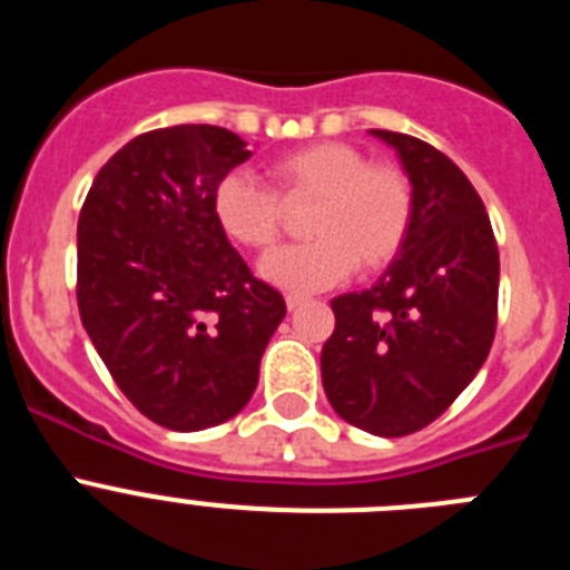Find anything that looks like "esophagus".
Instances as JSON below:
<instances>
[{
	"instance_id": "obj_1",
	"label": "esophagus",
	"mask_w": 570,
	"mask_h": 570,
	"mask_svg": "<svg viewBox=\"0 0 570 570\" xmlns=\"http://www.w3.org/2000/svg\"><path fill=\"white\" fill-rule=\"evenodd\" d=\"M305 296H296V294H288L285 296V305H288V311H296V308H302V305H305Z\"/></svg>"
}]
</instances>
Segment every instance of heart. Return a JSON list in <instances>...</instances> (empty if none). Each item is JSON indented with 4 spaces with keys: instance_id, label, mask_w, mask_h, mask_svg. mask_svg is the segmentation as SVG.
Wrapping results in <instances>:
<instances>
[{
    "instance_id": "b5f03b06",
    "label": "heart",
    "mask_w": 570,
    "mask_h": 570,
    "mask_svg": "<svg viewBox=\"0 0 570 570\" xmlns=\"http://www.w3.org/2000/svg\"><path fill=\"white\" fill-rule=\"evenodd\" d=\"M274 190L248 174H228L214 190V216L230 242L271 250L285 228V208L311 205L305 245L265 256L259 274L285 291L331 288L356 268L376 274L405 248L414 225V188L402 168L371 163L345 142H314L276 156Z\"/></svg>"
}]
</instances>
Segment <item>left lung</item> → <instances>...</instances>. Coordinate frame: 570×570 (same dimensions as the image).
<instances>
[{"mask_svg": "<svg viewBox=\"0 0 570 570\" xmlns=\"http://www.w3.org/2000/svg\"><path fill=\"white\" fill-rule=\"evenodd\" d=\"M371 134L411 179L414 225L371 288L331 302L322 387L351 425L407 436L465 391L491 351L500 250L480 194L442 150L394 130Z\"/></svg>", "mask_w": 570, "mask_h": 570, "instance_id": "left-lung-1", "label": "left lung"}]
</instances>
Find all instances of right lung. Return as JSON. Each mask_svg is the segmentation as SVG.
<instances>
[{
	"mask_svg": "<svg viewBox=\"0 0 570 570\" xmlns=\"http://www.w3.org/2000/svg\"><path fill=\"white\" fill-rule=\"evenodd\" d=\"M248 159L216 125L148 130L102 165L79 214L85 331L119 391L170 431L239 414L285 316L214 216L219 179Z\"/></svg>",
	"mask_w": 570,
	"mask_h": 570,
	"instance_id": "add662e5",
	"label": "right lung"
}]
</instances>
